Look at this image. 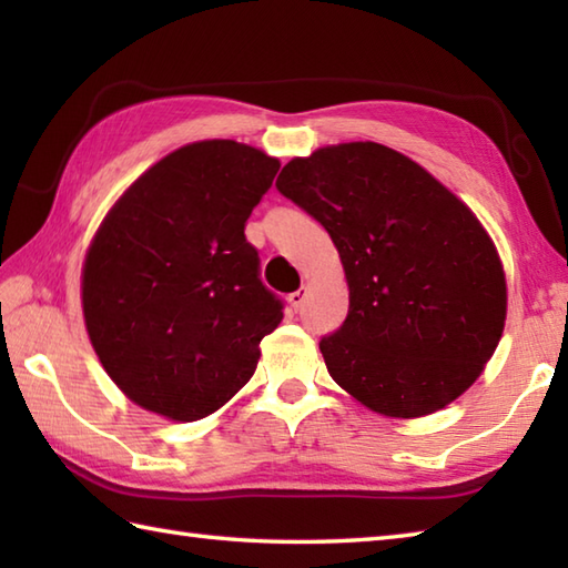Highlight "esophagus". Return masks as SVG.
<instances>
[{"mask_svg":"<svg viewBox=\"0 0 568 568\" xmlns=\"http://www.w3.org/2000/svg\"><path fill=\"white\" fill-rule=\"evenodd\" d=\"M305 297H307V287H300L297 293H293V295H287V303H291V307L297 312L300 307H303V303H305Z\"/></svg>","mask_w":568,"mask_h":568,"instance_id":"esophagus-1","label":"esophagus"}]
</instances>
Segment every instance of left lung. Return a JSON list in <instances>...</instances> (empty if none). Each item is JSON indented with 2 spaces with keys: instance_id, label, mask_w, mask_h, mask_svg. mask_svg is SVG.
I'll return each mask as SVG.
<instances>
[{
  "instance_id": "left-lung-1",
  "label": "left lung",
  "mask_w": 568,
  "mask_h": 568,
  "mask_svg": "<svg viewBox=\"0 0 568 568\" xmlns=\"http://www.w3.org/2000/svg\"><path fill=\"white\" fill-rule=\"evenodd\" d=\"M275 185L327 229L344 265L348 315L320 342L334 383L395 419L464 395L508 315L500 253L468 204L373 141L297 155Z\"/></svg>"
}]
</instances>
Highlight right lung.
Returning <instances> with one entry per match:
<instances>
[{
  "mask_svg": "<svg viewBox=\"0 0 568 568\" xmlns=\"http://www.w3.org/2000/svg\"><path fill=\"white\" fill-rule=\"evenodd\" d=\"M281 168L232 139L163 155L104 214L82 261V317L106 376L173 422L216 413L251 381L283 305L244 224Z\"/></svg>",
  "mask_w": 568,
  "mask_h": 568,
  "instance_id": "right-lung-1",
  "label": "right lung"
}]
</instances>
